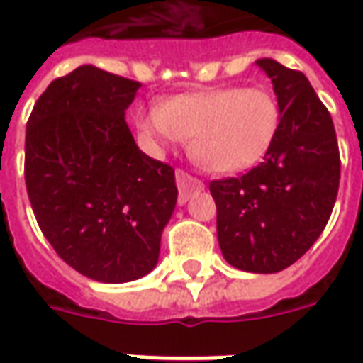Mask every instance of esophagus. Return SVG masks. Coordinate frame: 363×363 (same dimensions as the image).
I'll list each match as a JSON object with an SVG mask.
<instances>
[{
  "label": "esophagus",
  "mask_w": 363,
  "mask_h": 363,
  "mask_svg": "<svg viewBox=\"0 0 363 363\" xmlns=\"http://www.w3.org/2000/svg\"><path fill=\"white\" fill-rule=\"evenodd\" d=\"M175 184H177V189H179V198H177V202L179 203L188 202L191 191H198V189L203 188L202 179L189 175L188 172H184V169H177V172H175Z\"/></svg>",
  "instance_id": "34e87169"
}]
</instances>
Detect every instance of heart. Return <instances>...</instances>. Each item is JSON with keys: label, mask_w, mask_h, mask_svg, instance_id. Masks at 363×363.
Segmentation results:
<instances>
[{"label": "heart", "mask_w": 363, "mask_h": 363, "mask_svg": "<svg viewBox=\"0 0 363 363\" xmlns=\"http://www.w3.org/2000/svg\"><path fill=\"white\" fill-rule=\"evenodd\" d=\"M281 123V106L264 86H226L169 99L139 117L155 145L189 139V155L218 174L244 172L267 155Z\"/></svg>", "instance_id": "obj_1"}]
</instances>
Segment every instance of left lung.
<instances>
[{"label":"left lung","mask_w":363,"mask_h":363,"mask_svg":"<svg viewBox=\"0 0 363 363\" xmlns=\"http://www.w3.org/2000/svg\"><path fill=\"white\" fill-rule=\"evenodd\" d=\"M257 66L272 80L279 131L262 163L240 177L214 179L210 194L226 262L269 274L297 262L323 232L342 161L331 115L307 77L271 58Z\"/></svg>","instance_id":"8db88e82"}]
</instances>
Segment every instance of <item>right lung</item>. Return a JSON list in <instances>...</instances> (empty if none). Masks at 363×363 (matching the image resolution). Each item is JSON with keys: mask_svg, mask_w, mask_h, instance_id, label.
<instances>
[{"mask_svg": "<svg viewBox=\"0 0 363 363\" xmlns=\"http://www.w3.org/2000/svg\"><path fill=\"white\" fill-rule=\"evenodd\" d=\"M141 82L78 66L42 92L26 127V188L46 240L101 283H129L157 264L177 202L175 172L151 160L125 121Z\"/></svg>", "mask_w": 363, "mask_h": 363, "instance_id": "1", "label": "right lung"}]
</instances>
